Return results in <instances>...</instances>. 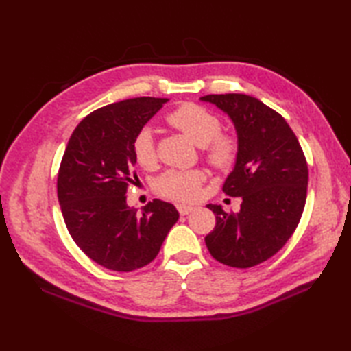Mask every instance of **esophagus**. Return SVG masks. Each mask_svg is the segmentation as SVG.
Instances as JSON below:
<instances>
[{"label":"esophagus","mask_w":351,"mask_h":351,"mask_svg":"<svg viewBox=\"0 0 351 351\" xmlns=\"http://www.w3.org/2000/svg\"><path fill=\"white\" fill-rule=\"evenodd\" d=\"M193 210H195V206H191V205H184V204L178 205V211H180L181 215H187V214H190Z\"/></svg>","instance_id":"obj_1"}]
</instances>
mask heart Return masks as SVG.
Returning a JSON list of instances; mask_svg holds the SVG:
<instances>
[{"label":"heart","mask_w":351,"mask_h":351,"mask_svg":"<svg viewBox=\"0 0 351 351\" xmlns=\"http://www.w3.org/2000/svg\"><path fill=\"white\" fill-rule=\"evenodd\" d=\"M167 122L182 131L185 136L204 146L205 154L214 166L228 167L237 156V140L230 134L220 132V119L213 111L187 102L167 114ZM132 154L143 169H152L156 164V151L152 131L145 126L132 140ZM205 181L200 170H167L156 180L155 187L162 196L175 200H190L196 197L200 184Z\"/></svg>","instance_id":"1"}]
</instances>
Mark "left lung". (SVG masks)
Listing matches in <instances>:
<instances>
[{
    "label": "left lung",
    "instance_id": "8db88e82",
    "mask_svg": "<svg viewBox=\"0 0 351 351\" xmlns=\"http://www.w3.org/2000/svg\"><path fill=\"white\" fill-rule=\"evenodd\" d=\"M232 121L237 156L223 191L241 197L240 211L215 214V228L205 237L219 263L249 268L278 253L299 225L308 190V164L285 119L264 102L243 93L206 95Z\"/></svg>",
    "mask_w": 351,
    "mask_h": 351
}]
</instances>
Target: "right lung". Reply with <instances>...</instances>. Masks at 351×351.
Returning <instances> with one entry per match:
<instances>
[{
    "instance_id": "obj_1",
    "label": "right lung",
    "mask_w": 351,
    "mask_h": 351,
    "mask_svg": "<svg viewBox=\"0 0 351 351\" xmlns=\"http://www.w3.org/2000/svg\"><path fill=\"white\" fill-rule=\"evenodd\" d=\"M167 98H134L102 107L78 123L58 170L57 193L73 241L96 264L132 271L155 259L180 219L155 199L138 211L126 204L136 175L132 140Z\"/></svg>"
}]
</instances>
